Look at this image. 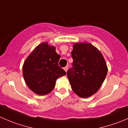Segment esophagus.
Listing matches in <instances>:
<instances>
[{
	"instance_id": "obj_1",
	"label": "esophagus",
	"mask_w": 128,
	"mask_h": 128,
	"mask_svg": "<svg viewBox=\"0 0 128 128\" xmlns=\"http://www.w3.org/2000/svg\"><path fill=\"white\" fill-rule=\"evenodd\" d=\"M64 69L66 72H67V70H68V67H65V68H64Z\"/></svg>"
}]
</instances>
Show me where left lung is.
<instances>
[{
    "instance_id": "left-lung-1",
    "label": "left lung",
    "mask_w": 128,
    "mask_h": 128,
    "mask_svg": "<svg viewBox=\"0 0 128 128\" xmlns=\"http://www.w3.org/2000/svg\"><path fill=\"white\" fill-rule=\"evenodd\" d=\"M71 56L72 67L67 72L71 88L80 97H89L98 91L106 76L104 56L89 43L74 44Z\"/></svg>"
}]
</instances>
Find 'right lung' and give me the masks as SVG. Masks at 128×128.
Instances as JSON below:
<instances>
[{
	"mask_svg": "<svg viewBox=\"0 0 128 128\" xmlns=\"http://www.w3.org/2000/svg\"><path fill=\"white\" fill-rule=\"evenodd\" d=\"M60 57L55 47L42 42L26 58L23 66V75L33 92L40 95L49 94L54 88L56 80L66 74L58 64Z\"/></svg>",
	"mask_w": 128,
	"mask_h": 128,
	"instance_id": "1",
	"label": "right lung"
}]
</instances>
